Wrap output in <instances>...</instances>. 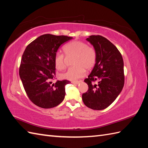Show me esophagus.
Here are the masks:
<instances>
[{
  "label": "esophagus",
  "mask_w": 148,
  "mask_h": 148,
  "mask_svg": "<svg viewBox=\"0 0 148 148\" xmlns=\"http://www.w3.org/2000/svg\"><path fill=\"white\" fill-rule=\"evenodd\" d=\"M71 82H72V83L74 84H77L79 83V81H72Z\"/></svg>",
  "instance_id": "34e87169"
}]
</instances>
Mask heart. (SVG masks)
Segmentation results:
<instances>
[{"instance_id": "1", "label": "heart", "mask_w": 148, "mask_h": 148, "mask_svg": "<svg viewBox=\"0 0 148 148\" xmlns=\"http://www.w3.org/2000/svg\"><path fill=\"white\" fill-rule=\"evenodd\" d=\"M67 56H74L73 61L74 66L69 67L60 76L67 79L74 80L83 76L86 70H90L95 66L97 53L94 48L79 40H74L67 44L64 48ZM54 66L57 70H62L66 67L65 57L60 51H57L53 58Z\"/></svg>"}]
</instances>
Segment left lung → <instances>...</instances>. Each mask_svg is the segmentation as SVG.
<instances>
[{"label": "left lung", "mask_w": 148, "mask_h": 148, "mask_svg": "<svg viewBox=\"0 0 148 148\" xmlns=\"http://www.w3.org/2000/svg\"><path fill=\"white\" fill-rule=\"evenodd\" d=\"M86 40L93 45L97 60L91 73L84 79L88 90L82 94V99L88 108L101 110L110 105L122 90L123 61L117 48L106 38L91 35Z\"/></svg>", "instance_id": "left-lung-1"}]
</instances>
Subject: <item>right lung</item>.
Returning <instances> with one entry per match:
<instances>
[{
  "instance_id": "add662e5",
  "label": "right lung",
  "mask_w": 148,
  "mask_h": 148,
  "mask_svg": "<svg viewBox=\"0 0 148 148\" xmlns=\"http://www.w3.org/2000/svg\"><path fill=\"white\" fill-rule=\"evenodd\" d=\"M73 38L45 34L38 37L26 48L21 60L19 76L29 99L43 108H51L64 100L68 80H57L53 58L58 48Z\"/></svg>"
}]
</instances>
